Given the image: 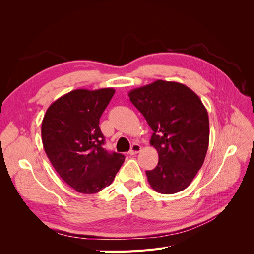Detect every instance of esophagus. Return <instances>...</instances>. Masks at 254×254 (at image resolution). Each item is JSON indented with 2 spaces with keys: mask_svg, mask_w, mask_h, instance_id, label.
Listing matches in <instances>:
<instances>
[{
  "mask_svg": "<svg viewBox=\"0 0 254 254\" xmlns=\"http://www.w3.org/2000/svg\"><path fill=\"white\" fill-rule=\"evenodd\" d=\"M141 149H142L141 145L134 143V144L131 146V149H130V151H129V155H130V156H134V155H136V153H139V152L141 151Z\"/></svg>",
  "mask_w": 254,
  "mask_h": 254,
  "instance_id": "obj_1",
  "label": "esophagus"
}]
</instances>
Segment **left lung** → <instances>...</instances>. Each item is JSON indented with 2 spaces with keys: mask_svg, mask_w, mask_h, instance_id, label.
<instances>
[{
  "mask_svg": "<svg viewBox=\"0 0 254 254\" xmlns=\"http://www.w3.org/2000/svg\"><path fill=\"white\" fill-rule=\"evenodd\" d=\"M129 98L152 130L150 145L158 165L146 172L161 194L187 189L200 170L209 147V115L201 99L182 83L156 80L129 92Z\"/></svg>",
  "mask_w": 254,
  "mask_h": 254,
  "instance_id": "left-lung-1",
  "label": "left lung"
}]
</instances>
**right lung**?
<instances>
[{"label": "right lung", "instance_id": "add662e5", "mask_svg": "<svg viewBox=\"0 0 254 254\" xmlns=\"http://www.w3.org/2000/svg\"><path fill=\"white\" fill-rule=\"evenodd\" d=\"M112 88L77 89L54 102L41 126L45 153L63 180L81 194H95L109 187L125 156L108 152L99 128Z\"/></svg>", "mask_w": 254, "mask_h": 254}]
</instances>
